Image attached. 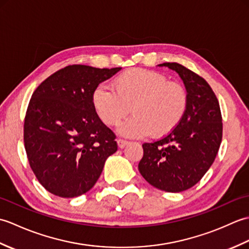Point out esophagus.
Returning a JSON list of instances; mask_svg holds the SVG:
<instances>
[{
    "instance_id": "obj_1",
    "label": "esophagus",
    "mask_w": 249,
    "mask_h": 249,
    "mask_svg": "<svg viewBox=\"0 0 249 249\" xmlns=\"http://www.w3.org/2000/svg\"><path fill=\"white\" fill-rule=\"evenodd\" d=\"M128 144V142L127 141H125V140H122V139H119L118 140V146H119V149H124V147Z\"/></svg>"
}]
</instances>
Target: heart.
<instances>
[{"label":"heart","instance_id":"b5f03b06","mask_svg":"<svg viewBox=\"0 0 249 249\" xmlns=\"http://www.w3.org/2000/svg\"><path fill=\"white\" fill-rule=\"evenodd\" d=\"M112 89L97 87L93 106L108 126L118 125L130 108L134 115L122 123L118 133L127 138H162L176 129L188 107V94L182 84L169 81L160 72L134 68L116 77Z\"/></svg>","mask_w":249,"mask_h":249}]
</instances>
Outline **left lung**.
<instances>
[{
    "label": "left lung",
    "instance_id": "left-lung-1",
    "mask_svg": "<svg viewBox=\"0 0 249 249\" xmlns=\"http://www.w3.org/2000/svg\"><path fill=\"white\" fill-rule=\"evenodd\" d=\"M158 66L177 71L188 94L184 119L171 134L143 143L139 172L147 183L168 193L197 184L215 160L223 138L219 103L203 78L178 63Z\"/></svg>",
    "mask_w": 249,
    "mask_h": 249
}]
</instances>
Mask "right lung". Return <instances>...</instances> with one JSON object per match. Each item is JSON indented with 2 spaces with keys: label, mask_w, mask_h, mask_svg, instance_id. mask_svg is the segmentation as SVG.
Wrapping results in <instances>:
<instances>
[{
  "label": "right lung",
  "mask_w": 249,
  "mask_h": 249,
  "mask_svg": "<svg viewBox=\"0 0 249 249\" xmlns=\"http://www.w3.org/2000/svg\"><path fill=\"white\" fill-rule=\"evenodd\" d=\"M121 67L71 65L35 89L24 121V146L37 179L62 198L86 194L107 158L118 150L115 135L93 106V92Z\"/></svg>",
  "instance_id": "right-lung-1"
}]
</instances>
